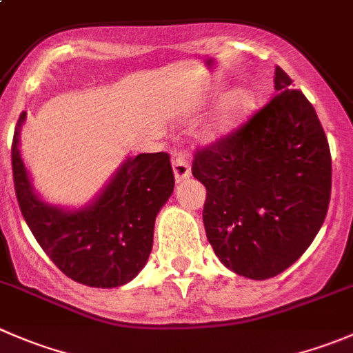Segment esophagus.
<instances>
[{
	"mask_svg": "<svg viewBox=\"0 0 353 353\" xmlns=\"http://www.w3.org/2000/svg\"><path fill=\"white\" fill-rule=\"evenodd\" d=\"M172 170H174V177H176V183H183L184 179L191 176V169L188 160L184 159L183 155H174L172 159Z\"/></svg>",
	"mask_w": 353,
	"mask_h": 353,
	"instance_id": "obj_1",
	"label": "esophagus"
}]
</instances>
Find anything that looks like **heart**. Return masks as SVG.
I'll use <instances>...</instances> for the list:
<instances>
[{
  "instance_id": "b5f03b06",
  "label": "heart",
  "mask_w": 353,
  "mask_h": 353,
  "mask_svg": "<svg viewBox=\"0 0 353 353\" xmlns=\"http://www.w3.org/2000/svg\"><path fill=\"white\" fill-rule=\"evenodd\" d=\"M252 107L253 100L246 91H231L215 105L214 112L203 124L201 136L207 141H217L232 134L246 121Z\"/></svg>"
}]
</instances>
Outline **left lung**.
Returning a JSON list of instances; mask_svg holds the SVG:
<instances>
[{"label":"left lung","mask_w":353,"mask_h":353,"mask_svg":"<svg viewBox=\"0 0 353 353\" xmlns=\"http://www.w3.org/2000/svg\"><path fill=\"white\" fill-rule=\"evenodd\" d=\"M276 94L245 125L196 152L207 188L208 243L229 271L274 278L319 232L331 196V153L316 110L281 67Z\"/></svg>","instance_id":"1"}]
</instances>
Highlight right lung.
<instances>
[{
  "mask_svg": "<svg viewBox=\"0 0 353 353\" xmlns=\"http://www.w3.org/2000/svg\"><path fill=\"white\" fill-rule=\"evenodd\" d=\"M22 112L12 145L17 200L34 238L53 263L91 288H117L132 281L148 262L160 208L174 191L167 153L128 157L103 190L84 207L44 201L34 190L20 155Z\"/></svg>",
  "mask_w": 353,
  "mask_h": 353,
  "instance_id": "1",
  "label": "right lung"
}]
</instances>
